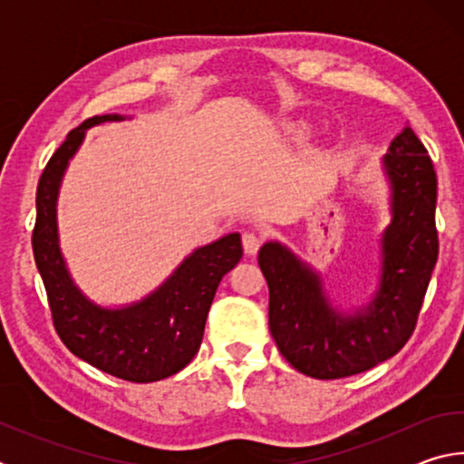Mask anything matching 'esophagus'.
Returning <instances> with one entry per match:
<instances>
[{"mask_svg":"<svg viewBox=\"0 0 464 464\" xmlns=\"http://www.w3.org/2000/svg\"><path fill=\"white\" fill-rule=\"evenodd\" d=\"M241 241H243V249H246L247 256H254L257 254V249L262 246V237L254 231H246L241 235Z\"/></svg>","mask_w":464,"mask_h":464,"instance_id":"obj_1","label":"esophagus"}]
</instances>
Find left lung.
<instances>
[{
  "label": "left lung",
  "mask_w": 464,
  "mask_h": 464,
  "mask_svg": "<svg viewBox=\"0 0 464 464\" xmlns=\"http://www.w3.org/2000/svg\"><path fill=\"white\" fill-rule=\"evenodd\" d=\"M382 166L391 184L392 221L384 229L376 296L345 315L335 311L307 264L276 241L257 264L270 290V334L280 354L313 379H343L395 356L410 340L438 260V179L428 149L411 127L392 139Z\"/></svg>",
  "instance_id": "obj_1"
}]
</instances>
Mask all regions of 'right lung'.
I'll return each mask as SVG.
<instances>
[{
    "label": "right lung",
    "mask_w": 464,
    "mask_h": 464,
    "mask_svg": "<svg viewBox=\"0 0 464 464\" xmlns=\"http://www.w3.org/2000/svg\"><path fill=\"white\" fill-rule=\"evenodd\" d=\"M119 114L93 116L69 130L46 163L36 188L33 251L41 272L54 332L77 358L130 382H155L182 371L200 348L204 324L218 282L243 256L239 233L196 249L163 285L124 309L93 304L73 285L57 237V194L67 163L85 130Z\"/></svg>",
    "instance_id": "1"
}]
</instances>
